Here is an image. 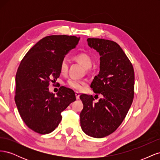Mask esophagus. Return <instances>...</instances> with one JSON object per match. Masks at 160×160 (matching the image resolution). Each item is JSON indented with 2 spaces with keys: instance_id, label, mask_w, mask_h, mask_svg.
<instances>
[{
  "instance_id": "esophagus-1",
  "label": "esophagus",
  "mask_w": 160,
  "mask_h": 160,
  "mask_svg": "<svg viewBox=\"0 0 160 160\" xmlns=\"http://www.w3.org/2000/svg\"><path fill=\"white\" fill-rule=\"evenodd\" d=\"M75 96H76V99H79L80 94H79V92H75Z\"/></svg>"
}]
</instances>
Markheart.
Masks as SVG:
<instances>
[{
  "label": "heart",
  "instance_id": "heart-1",
  "mask_svg": "<svg viewBox=\"0 0 160 160\" xmlns=\"http://www.w3.org/2000/svg\"><path fill=\"white\" fill-rule=\"evenodd\" d=\"M75 59L78 61L79 63H81L86 69H89L92 66V59L91 57L85 52H81L79 53L78 55L75 56ZM69 69V61L67 59H62L61 65H60V71L61 72L62 74H65L68 71ZM85 84V82L84 81H80V80H76V79H69L67 83V85L69 87V88L80 91L83 88V87Z\"/></svg>",
  "mask_w": 160,
  "mask_h": 160
}]
</instances>
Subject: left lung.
<instances>
[{"instance_id":"left-lung-1","label":"left lung","mask_w":160,"mask_h":160,"mask_svg":"<svg viewBox=\"0 0 160 160\" xmlns=\"http://www.w3.org/2000/svg\"><path fill=\"white\" fill-rule=\"evenodd\" d=\"M88 45L100 55V71L91 88L103 98L93 103L92 95L83 94L81 127L89 136L102 138L122 124L132 105L134 95V70L132 62L114 41L89 38Z\"/></svg>"}]
</instances>
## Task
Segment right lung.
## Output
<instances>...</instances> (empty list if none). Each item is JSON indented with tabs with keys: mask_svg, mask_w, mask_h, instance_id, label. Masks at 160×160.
<instances>
[{
	"mask_svg": "<svg viewBox=\"0 0 160 160\" xmlns=\"http://www.w3.org/2000/svg\"><path fill=\"white\" fill-rule=\"evenodd\" d=\"M80 37H45L27 52L16 74L14 100L22 119L34 132H52L62 119L61 113L76 100L74 91L61 87L57 95L48 87L59 77L65 55L76 47Z\"/></svg>",
	"mask_w": 160,
	"mask_h": 160,
	"instance_id": "add662e5",
	"label": "right lung"
}]
</instances>
